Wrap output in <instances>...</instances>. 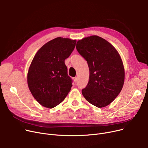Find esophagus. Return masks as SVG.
I'll use <instances>...</instances> for the list:
<instances>
[{
    "mask_svg": "<svg viewBox=\"0 0 148 148\" xmlns=\"http://www.w3.org/2000/svg\"><path fill=\"white\" fill-rule=\"evenodd\" d=\"M73 80H74V82L75 83H76V82H77V77H74V78H73Z\"/></svg>",
    "mask_w": 148,
    "mask_h": 148,
    "instance_id": "esophagus-1",
    "label": "esophagus"
}]
</instances>
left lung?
I'll return each mask as SVG.
<instances>
[{
  "mask_svg": "<svg viewBox=\"0 0 148 148\" xmlns=\"http://www.w3.org/2000/svg\"><path fill=\"white\" fill-rule=\"evenodd\" d=\"M76 49L88 62L89 79L82 94L89 103L101 108L109 105L121 92L125 79L122 60L114 47L93 35L77 42Z\"/></svg>",
  "mask_w": 148,
  "mask_h": 148,
  "instance_id": "obj_1",
  "label": "left lung"
}]
</instances>
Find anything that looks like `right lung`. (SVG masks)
I'll list each match as a JSON object with an SVG mask.
<instances>
[{"instance_id": "1", "label": "right lung", "mask_w": 148, "mask_h": 148, "mask_svg": "<svg viewBox=\"0 0 148 148\" xmlns=\"http://www.w3.org/2000/svg\"><path fill=\"white\" fill-rule=\"evenodd\" d=\"M76 40L58 37L45 44L35 55L27 73L30 92L42 106L51 108L65 99L72 87L65 60Z\"/></svg>"}]
</instances>
